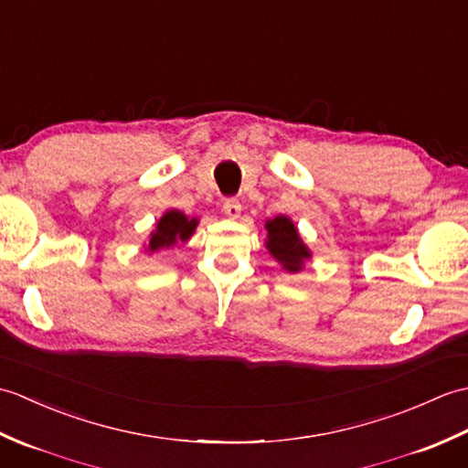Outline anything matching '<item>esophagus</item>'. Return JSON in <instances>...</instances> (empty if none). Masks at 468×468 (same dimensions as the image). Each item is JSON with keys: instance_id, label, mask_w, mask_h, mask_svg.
Returning <instances> with one entry per match:
<instances>
[{"instance_id": "1", "label": "esophagus", "mask_w": 468, "mask_h": 468, "mask_svg": "<svg viewBox=\"0 0 468 468\" xmlns=\"http://www.w3.org/2000/svg\"><path fill=\"white\" fill-rule=\"evenodd\" d=\"M223 211L231 218H237V217L241 215V203L237 201L235 197H229V198H225V201H223Z\"/></svg>"}]
</instances>
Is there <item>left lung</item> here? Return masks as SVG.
<instances>
[{"label": "left lung", "instance_id": "1", "mask_svg": "<svg viewBox=\"0 0 468 468\" xmlns=\"http://www.w3.org/2000/svg\"><path fill=\"white\" fill-rule=\"evenodd\" d=\"M265 229L267 235H270V239H267L270 253L277 261L283 263L287 271H300L303 267V260L310 257V251L305 250L300 235H297L295 225L287 217L280 215L267 221Z\"/></svg>", "mask_w": 468, "mask_h": 468}]
</instances>
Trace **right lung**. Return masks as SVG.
I'll list each match as a JSON object with an SVG mask.
<instances>
[{
    "mask_svg": "<svg viewBox=\"0 0 468 468\" xmlns=\"http://www.w3.org/2000/svg\"><path fill=\"white\" fill-rule=\"evenodd\" d=\"M197 227V218H186L181 211H168L156 225V231L151 237L148 250L156 251L163 247H171L178 241H186Z\"/></svg>",
    "mask_w": 468,
    "mask_h": 468,
    "instance_id": "1",
    "label": "right lung"
}]
</instances>
